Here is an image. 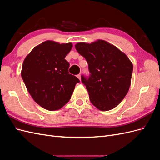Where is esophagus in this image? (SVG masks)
<instances>
[{
	"label": "esophagus",
	"mask_w": 160,
	"mask_h": 160,
	"mask_svg": "<svg viewBox=\"0 0 160 160\" xmlns=\"http://www.w3.org/2000/svg\"><path fill=\"white\" fill-rule=\"evenodd\" d=\"M77 78H78V79L81 81V75H80V74L77 75Z\"/></svg>",
	"instance_id": "obj_1"
}]
</instances>
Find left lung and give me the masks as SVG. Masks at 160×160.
I'll use <instances>...</instances> for the list:
<instances>
[{
  "label": "left lung",
  "instance_id": "8db88e82",
  "mask_svg": "<svg viewBox=\"0 0 160 160\" xmlns=\"http://www.w3.org/2000/svg\"><path fill=\"white\" fill-rule=\"evenodd\" d=\"M76 50L85 58L90 76L81 81L88 91L91 103L105 111L115 108L127 95L132 81L133 64L118 47L104 40L81 42Z\"/></svg>",
  "mask_w": 160,
  "mask_h": 160
}]
</instances>
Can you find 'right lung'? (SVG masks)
<instances>
[{
    "mask_svg": "<svg viewBox=\"0 0 160 160\" xmlns=\"http://www.w3.org/2000/svg\"><path fill=\"white\" fill-rule=\"evenodd\" d=\"M71 42L48 40L36 46L23 61L21 77L35 102L49 111L61 109L68 102L79 79L69 73L65 58Z\"/></svg>",
    "mask_w": 160,
    "mask_h": 160,
    "instance_id": "obj_1",
    "label": "right lung"
}]
</instances>
